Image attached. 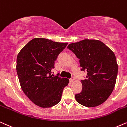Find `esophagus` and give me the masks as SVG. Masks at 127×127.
<instances>
[{
    "instance_id": "obj_1",
    "label": "esophagus",
    "mask_w": 127,
    "mask_h": 127,
    "mask_svg": "<svg viewBox=\"0 0 127 127\" xmlns=\"http://www.w3.org/2000/svg\"><path fill=\"white\" fill-rule=\"evenodd\" d=\"M70 81L71 82H73L74 81H75V78H74V77H72L70 79Z\"/></svg>"
}]
</instances>
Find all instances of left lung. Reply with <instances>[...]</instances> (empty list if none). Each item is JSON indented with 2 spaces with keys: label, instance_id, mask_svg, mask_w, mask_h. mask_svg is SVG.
Masks as SVG:
<instances>
[{
  "label": "left lung",
  "instance_id": "8db88e82",
  "mask_svg": "<svg viewBox=\"0 0 127 127\" xmlns=\"http://www.w3.org/2000/svg\"><path fill=\"white\" fill-rule=\"evenodd\" d=\"M67 48L79 59L81 71L87 72L86 79L81 81L82 89L75 95L76 100L88 107L100 105L109 98L116 84L118 64L114 52L96 39L70 43Z\"/></svg>",
  "mask_w": 127,
  "mask_h": 127
}]
</instances>
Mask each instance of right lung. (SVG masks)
I'll use <instances>...</instances> for the list:
<instances>
[{"label": "right lung", "instance_id": "add662e5", "mask_svg": "<svg viewBox=\"0 0 127 127\" xmlns=\"http://www.w3.org/2000/svg\"><path fill=\"white\" fill-rule=\"evenodd\" d=\"M67 44L36 38L18 54L16 70L20 86L28 99L39 107L48 108L57 104L64 88L68 85V78L51 74L57 56Z\"/></svg>", "mask_w": 127, "mask_h": 127}]
</instances>
